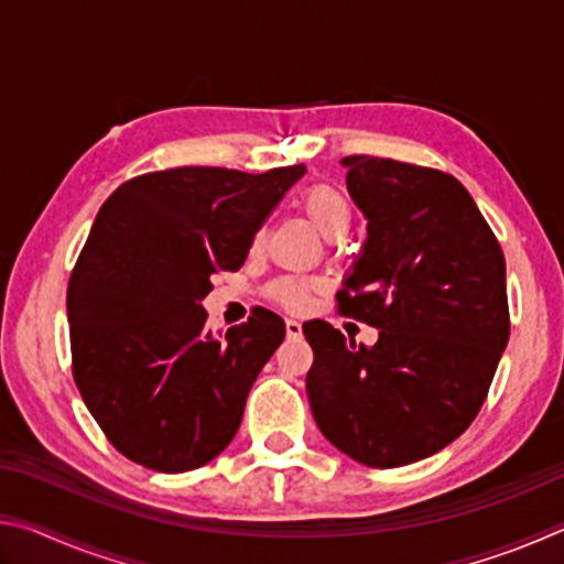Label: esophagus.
Segmentation results:
<instances>
[{
    "instance_id": "34e87169",
    "label": "esophagus",
    "mask_w": 564,
    "mask_h": 564,
    "mask_svg": "<svg viewBox=\"0 0 564 564\" xmlns=\"http://www.w3.org/2000/svg\"><path fill=\"white\" fill-rule=\"evenodd\" d=\"M285 333H289V338H301L303 326L295 318H285Z\"/></svg>"
}]
</instances>
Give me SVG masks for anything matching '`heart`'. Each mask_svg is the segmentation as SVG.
Here are the masks:
<instances>
[{"instance_id":"b5f03b06","label":"heart","mask_w":564,"mask_h":564,"mask_svg":"<svg viewBox=\"0 0 564 564\" xmlns=\"http://www.w3.org/2000/svg\"><path fill=\"white\" fill-rule=\"evenodd\" d=\"M301 208L305 218L316 226V231L330 238V241H338V238L346 236L352 224V206L348 196L330 184H313L305 188L301 196ZM259 238L261 234L256 236V241ZM313 291H316V283L301 279V275H281V279H275L269 285L271 301L289 311H303L311 303Z\"/></svg>"}]
</instances>
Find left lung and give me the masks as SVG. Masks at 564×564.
<instances>
[{"label": "left lung", "mask_w": 564, "mask_h": 564, "mask_svg": "<svg viewBox=\"0 0 564 564\" xmlns=\"http://www.w3.org/2000/svg\"><path fill=\"white\" fill-rule=\"evenodd\" d=\"M343 164L368 241L336 301L378 343L303 323L305 390L321 433L386 470L443 451L480 413L510 338L505 256L455 176L368 154Z\"/></svg>", "instance_id": "obj_1"}]
</instances>
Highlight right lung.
Returning a JSON list of instances; mask_svg holds the SVG:
<instances>
[{
  "instance_id": "obj_1",
  "label": "right lung",
  "mask_w": 564,
  "mask_h": 564,
  "mask_svg": "<svg viewBox=\"0 0 564 564\" xmlns=\"http://www.w3.org/2000/svg\"><path fill=\"white\" fill-rule=\"evenodd\" d=\"M303 171H151L123 181L99 208L66 291L72 373L131 463L186 473L234 441L285 326L259 305L221 336L208 330L202 299L214 273L241 269Z\"/></svg>"
}]
</instances>
